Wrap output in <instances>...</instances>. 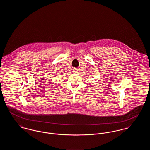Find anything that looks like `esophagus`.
Returning <instances> with one entry per match:
<instances>
[{
    "instance_id": "esophagus-1",
    "label": "esophagus",
    "mask_w": 150,
    "mask_h": 150,
    "mask_svg": "<svg viewBox=\"0 0 150 150\" xmlns=\"http://www.w3.org/2000/svg\"><path fill=\"white\" fill-rule=\"evenodd\" d=\"M74 70V71L75 72L76 71V70Z\"/></svg>"
}]
</instances>
